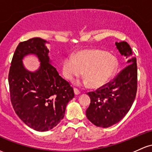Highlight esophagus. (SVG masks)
<instances>
[{
	"label": "esophagus",
	"mask_w": 152,
	"mask_h": 152,
	"mask_svg": "<svg viewBox=\"0 0 152 152\" xmlns=\"http://www.w3.org/2000/svg\"><path fill=\"white\" fill-rule=\"evenodd\" d=\"M73 91H74V94L76 95H78V94H80V91L78 89H76V88H74V89H73Z\"/></svg>",
	"instance_id": "esophagus-1"
}]
</instances>
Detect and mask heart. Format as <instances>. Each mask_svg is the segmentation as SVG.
<instances>
[{
  "mask_svg": "<svg viewBox=\"0 0 152 152\" xmlns=\"http://www.w3.org/2000/svg\"><path fill=\"white\" fill-rule=\"evenodd\" d=\"M115 56L100 50H86L78 53L74 58L67 56L63 63L66 79L73 80L84 71V78L91 88L106 84L118 68Z\"/></svg>",
  "mask_w": 152,
  "mask_h": 152,
  "instance_id": "heart-1",
  "label": "heart"
}]
</instances>
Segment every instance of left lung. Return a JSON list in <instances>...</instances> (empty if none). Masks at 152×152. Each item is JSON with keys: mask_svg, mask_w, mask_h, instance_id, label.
<instances>
[{"mask_svg": "<svg viewBox=\"0 0 152 152\" xmlns=\"http://www.w3.org/2000/svg\"><path fill=\"white\" fill-rule=\"evenodd\" d=\"M115 45L128 65L113 81L88 93L91 103L86 115L97 127H110L121 121L131 109L137 91L136 58L126 42H115Z\"/></svg>", "mask_w": 152, "mask_h": 152, "instance_id": "8db88e82", "label": "left lung"}]
</instances>
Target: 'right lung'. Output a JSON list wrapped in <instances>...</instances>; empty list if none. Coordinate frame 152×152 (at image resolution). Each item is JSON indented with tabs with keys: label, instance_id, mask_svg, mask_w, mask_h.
<instances>
[{
	"label": "right lung",
	"instance_id": "add662e5",
	"mask_svg": "<svg viewBox=\"0 0 152 152\" xmlns=\"http://www.w3.org/2000/svg\"><path fill=\"white\" fill-rule=\"evenodd\" d=\"M48 42L39 37L21 42L16 48L8 73L11 102L15 113L37 131L53 129L61 122L68 102L74 96L73 88L50 64ZM35 54L41 66L34 72L24 67L22 60Z\"/></svg>",
	"mask_w": 152,
	"mask_h": 152
}]
</instances>
